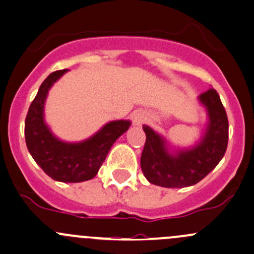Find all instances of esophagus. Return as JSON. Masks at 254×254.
<instances>
[{
  "mask_svg": "<svg viewBox=\"0 0 254 254\" xmlns=\"http://www.w3.org/2000/svg\"><path fill=\"white\" fill-rule=\"evenodd\" d=\"M145 120H146V116L143 113L138 112V113L135 114V117H134L135 125H142L143 123H145Z\"/></svg>",
  "mask_w": 254,
  "mask_h": 254,
  "instance_id": "34e87169",
  "label": "esophagus"
}]
</instances>
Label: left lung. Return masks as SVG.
Returning <instances> with one entry per match:
<instances>
[{
	"label": "left lung",
	"instance_id": "8db88e82",
	"mask_svg": "<svg viewBox=\"0 0 254 254\" xmlns=\"http://www.w3.org/2000/svg\"><path fill=\"white\" fill-rule=\"evenodd\" d=\"M207 107L209 125L198 146L180 151L176 156L167 152L164 141L151 127L143 125L146 142L141 154V169L151 184L163 188H188L205 178L221 161L229 140L226 111L214 89L199 95Z\"/></svg>",
	"mask_w": 254,
	"mask_h": 254
}]
</instances>
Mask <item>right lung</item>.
<instances>
[{"label": "right lung", "instance_id": "1", "mask_svg": "<svg viewBox=\"0 0 254 254\" xmlns=\"http://www.w3.org/2000/svg\"><path fill=\"white\" fill-rule=\"evenodd\" d=\"M65 71L66 69L53 71L42 82L29 107L24 134L29 152L50 178L62 183H80L97 174L117 138L129 129L130 122L108 123L84 142L65 143L57 140L44 123L42 111L49 89Z\"/></svg>", "mask_w": 254, "mask_h": 254}]
</instances>
